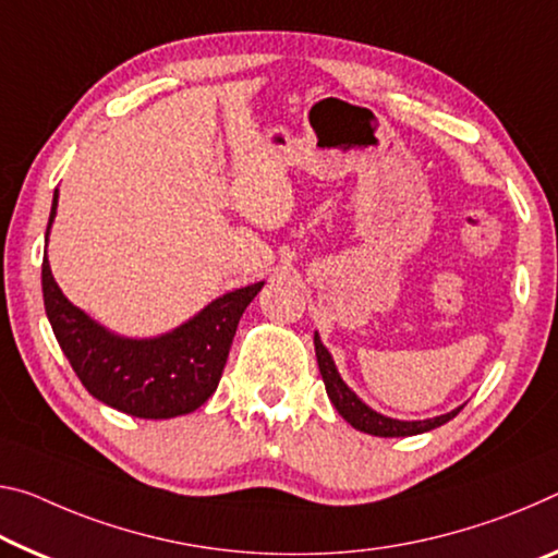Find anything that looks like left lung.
<instances>
[{
  "label": "left lung",
  "instance_id": "left-lung-1",
  "mask_svg": "<svg viewBox=\"0 0 558 558\" xmlns=\"http://www.w3.org/2000/svg\"><path fill=\"white\" fill-rule=\"evenodd\" d=\"M315 355H317V367H320V375H323L327 397H330V402L335 404V410H338L342 417L352 424V427L360 429V432H367V435H375V437L422 435V432L435 429V427H439V424H445V422H449L452 417H457L459 410H462V407H459V410L441 414V417L422 420V422L390 420V417H385V414H377L375 410H369V407L362 402L360 397L352 392L348 385L342 383V377L338 375V369H335V362L330 357V352L325 350V344L320 342V338H317V335H315Z\"/></svg>",
  "mask_w": 558,
  "mask_h": 558
}]
</instances>
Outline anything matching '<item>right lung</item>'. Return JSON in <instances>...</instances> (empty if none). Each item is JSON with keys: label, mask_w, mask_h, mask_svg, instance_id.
<instances>
[{"label": "right lung", "mask_w": 558, "mask_h": 558, "mask_svg": "<svg viewBox=\"0 0 558 558\" xmlns=\"http://www.w3.org/2000/svg\"><path fill=\"white\" fill-rule=\"evenodd\" d=\"M57 214V193L49 226ZM263 282L233 290L173 332L126 340L96 325L61 293L49 260L41 263L44 311L82 385L96 400L131 417L168 420L189 414L216 392L238 320Z\"/></svg>", "instance_id": "right-lung-1"}]
</instances>
